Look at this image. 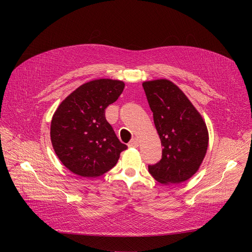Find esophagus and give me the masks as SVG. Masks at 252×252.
Segmentation results:
<instances>
[{
	"label": "esophagus",
	"mask_w": 252,
	"mask_h": 252,
	"mask_svg": "<svg viewBox=\"0 0 252 252\" xmlns=\"http://www.w3.org/2000/svg\"><path fill=\"white\" fill-rule=\"evenodd\" d=\"M128 146L129 147H138L139 146V140L136 138H133L130 142L128 143Z\"/></svg>",
	"instance_id": "34e87169"
}]
</instances>
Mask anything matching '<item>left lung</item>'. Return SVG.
<instances>
[{
    "label": "left lung",
    "instance_id": "left-lung-1",
    "mask_svg": "<svg viewBox=\"0 0 252 252\" xmlns=\"http://www.w3.org/2000/svg\"><path fill=\"white\" fill-rule=\"evenodd\" d=\"M143 88L163 146L162 158L148 165V171L163 184L185 182L199 169L207 151V127L201 114L172 82H144Z\"/></svg>",
    "mask_w": 252,
    "mask_h": 252
}]
</instances>
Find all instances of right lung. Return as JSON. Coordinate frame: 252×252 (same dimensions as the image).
Wrapping results in <instances>:
<instances>
[{"label":"right lung","instance_id":"obj_1","mask_svg":"<svg viewBox=\"0 0 252 252\" xmlns=\"http://www.w3.org/2000/svg\"><path fill=\"white\" fill-rule=\"evenodd\" d=\"M122 81L100 79L83 84L61 103L50 136L60 161L74 174L97 178L116 166L127 148L105 118V109L123 93Z\"/></svg>","mask_w":252,"mask_h":252}]
</instances>
